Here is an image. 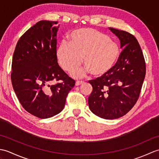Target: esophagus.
Masks as SVG:
<instances>
[{"mask_svg": "<svg viewBox=\"0 0 159 159\" xmlns=\"http://www.w3.org/2000/svg\"><path fill=\"white\" fill-rule=\"evenodd\" d=\"M84 81H82V80H77V81H76V85L79 86L80 85H82Z\"/></svg>", "mask_w": 159, "mask_h": 159, "instance_id": "esophagus-1", "label": "esophagus"}]
</instances>
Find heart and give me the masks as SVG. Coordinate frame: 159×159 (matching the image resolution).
Returning <instances> with one entry per match:
<instances>
[{"label":"heart","instance_id":"b5f03b06","mask_svg":"<svg viewBox=\"0 0 159 159\" xmlns=\"http://www.w3.org/2000/svg\"><path fill=\"white\" fill-rule=\"evenodd\" d=\"M69 42H60L56 55L60 66L67 72L79 67L83 58L86 67L83 71H74V76L88 72L94 76H102L114 68L119 59L118 45L96 29L75 30L70 34Z\"/></svg>","mask_w":159,"mask_h":159}]
</instances>
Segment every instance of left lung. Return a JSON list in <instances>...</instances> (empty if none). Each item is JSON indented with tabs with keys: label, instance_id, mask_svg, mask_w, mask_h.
<instances>
[{
	"label": "left lung",
	"instance_id": "left-lung-1",
	"mask_svg": "<svg viewBox=\"0 0 159 159\" xmlns=\"http://www.w3.org/2000/svg\"><path fill=\"white\" fill-rule=\"evenodd\" d=\"M120 41L122 51L114 68L91 80L93 90L88 98L90 110L107 120L124 116L136 104L146 76V62L135 37L110 27Z\"/></svg>",
	"mask_w": 159,
	"mask_h": 159
}]
</instances>
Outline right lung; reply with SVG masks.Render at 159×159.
<instances>
[{"mask_svg":"<svg viewBox=\"0 0 159 159\" xmlns=\"http://www.w3.org/2000/svg\"><path fill=\"white\" fill-rule=\"evenodd\" d=\"M57 24L42 20L31 26L20 37L12 59L13 90L24 109L42 119L59 113L75 85L57 63Z\"/></svg>","mask_w":159,"mask_h":159,"instance_id":"obj_1","label":"right lung"}]
</instances>
